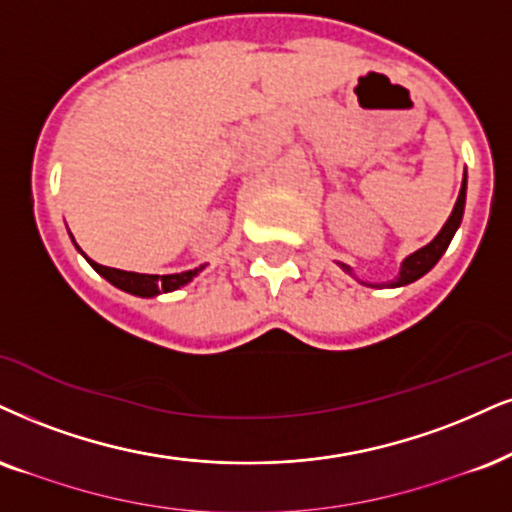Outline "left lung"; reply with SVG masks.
<instances>
[{
    "label": "left lung",
    "instance_id": "1",
    "mask_svg": "<svg viewBox=\"0 0 512 512\" xmlns=\"http://www.w3.org/2000/svg\"><path fill=\"white\" fill-rule=\"evenodd\" d=\"M465 192H468V173H465L463 185H460L456 206H453L451 216H449V220H446V223H444V227H441V230H439V235L434 237L430 244H425V246H422V249L413 251V254L403 258L399 275H396L391 282H382V285H375V282H365V280H361V277L353 273V268L346 266V263L337 261V266L342 268L344 273H349L351 277H356V280L361 282V285H365V287H403V285H410V282L420 280L422 275L430 273V270H432L434 266H437L439 258L444 256L446 249H449L451 239H453V235H456V230L460 227V220H463Z\"/></svg>",
    "mask_w": 512,
    "mask_h": 512
}]
</instances>
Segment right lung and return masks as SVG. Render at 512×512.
<instances>
[{"label":"right lung","instance_id":"obj_1","mask_svg":"<svg viewBox=\"0 0 512 512\" xmlns=\"http://www.w3.org/2000/svg\"><path fill=\"white\" fill-rule=\"evenodd\" d=\"M73 239V235H71ZM75 244V239H73ZM75 249L80 251V246L75 244ZM82 254V251H80ZM85 256V254H82ZM85 261L90 263V266L97 270L99 275L104 277L106 282H111L113 287L123 289V292L128 294H135V296H142V299H151V296H159V294H166V292H175V289L189 285V282L197 277L201 270L206 268L199 266L194 270H185V273H173V275H144V273H130V270H118V268H109V266H99V263H94L92 258L85 256Z\"/></svg>","mask_w":512,"mask_h":512}]
</instances>
